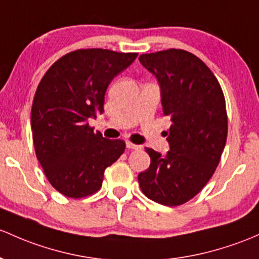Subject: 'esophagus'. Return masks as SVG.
I'll list each match as a JSON object with an SVG mask.
<instances>
[{"instance_id":"34e87169","label":"esophagus","mask_w":259,"mask_h":259,"mask_svg":"<svg viewBox=\"0 0 259 259\" xmlns=\"http://www.w3.org/2000/svg\"><path fill=\"white\" fill-rule=\"evenodd\" d=\"M126 148L127 149H132V150H138V149H140L141 146L140 145H137V144L130 143V141H127V143H126Z\"/></svg>"}]
</instances>
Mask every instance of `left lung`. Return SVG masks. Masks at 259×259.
Listing matches in <instances>:
<instances>
[{
  "label": "left lung",
  "mask_w": 259,
  "mask_h": 259,
  "mask_svg": "<svg viewBox=\"0 0 259 259\" xmlns=\"http://www.w3.org/2000/svg\"><path fill=\"white\" fill-rule=\"evenodd\" d=\"M140 63L157 78L165 116V156L145 148L150 167L138 176L143 194L165 206L194 198L216 171L227 140L226 100L219 80L198 57L170 48L141 54Z\"/></svg>",
  "instance_id": "left-lung-1"
}]
</instances>
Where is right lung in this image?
<instances>
[{"label":"right lung","mask_w":259,"mask_h":259,"mask_svg":"<svg viewBox=\"0 0 259 259\" xmlns=\"http://www.w3.org/2000/svg\"><path fill=\"white\" fill-rule=\"evenodd\" d=\"M138 53L103 48L64 54L37 87L31 111L36 156L50 184L70 198L99 191L104 171L125 150V141L94 133L88 119L104 111V97L114 77Z\"/></svg>","instance_id":"add662e5"}]
</instances>
